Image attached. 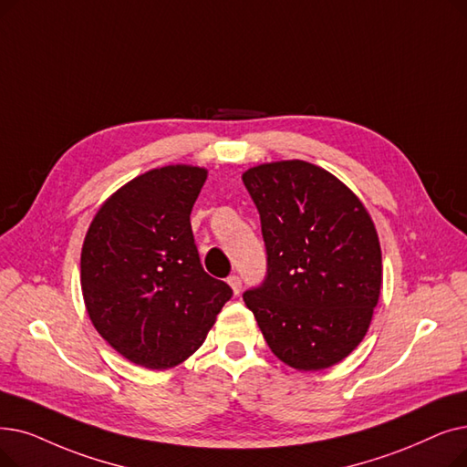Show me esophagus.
I'll return each instance as SVG.
<instances>
[{"label": "esophagus", "instance_id": "1", "mask_svg": "<svg viewBox=\"0 0 467 467\" xmlns=\"http://www.w3.org/2000/svg\"><path fill=\"white\" fill-rule=\"evenodd\" d=\"M227 282H229V286L233 288L234 294H240V290H242V278H240L238 275H231V276L227 278Z\"/></svg>", "mask_w": 467, "mask_h": 467}]
</instances>
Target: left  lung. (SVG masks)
Returning <instances> with one entry per match:
<instances>
[{"label":"left lung","mask_w":467,"mask_h":467,"mask_svg":"<svg viewBox=\"0 0 467 467\" xmlns=\"http://www.w3.org/2000/svg\"><path fill=\"white\" fill-rule=\"evenodd\" d=\"M242 181L261 219L267 275L244 292L271 351L297 370L346 358L367 334L381 250L360 200L309 161H273Z\"/></svg>","instance_id":"left-lung-1"}]
</instances>
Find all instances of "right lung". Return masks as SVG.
I'll use <instances>...</instances> for the list:
<instances>
[{
  "mask_svg": "<svg viewBox=\"0 0 467 467\" xmlns=\"http://www.w3.org/2000/svg\"><path fill=\"white\" fill-rule=\"evenodd\" d=\"M208 171L166 166L135 177L93 217L82 292L97 332L128 360L171 368L206 339L231 299L194 244L191 212Z\"/></svg>",
  "mask_w": 467,
  "mask_h": 467,
  "instance_id": "add662e5",
  "label": "right lung"
}]
</instances>
